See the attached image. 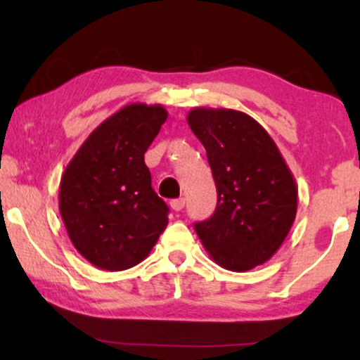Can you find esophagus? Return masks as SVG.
<instances>
[{
  "label": "esophagus",
  "instance_id": "obj_1",
  "mask_svg": "<svg viewBox=\"0 0 360 360\" xmlns=\"http://www.w3.org/2000/svg\"><path fill=\"white\" fill-rule=\"evenodd\" d=\"M170 206H172V210L181 211V210L185 208V198H175V200H172V201H170Z\"/></svg>",
  "mask_w": 360,
  "mask_h": 360
}]
</instances>
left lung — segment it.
<instances>
[{
  "mask_svg": "<svg viewBox=\"0 0 360 360\" xmlns=\"http://www.w3.org/2000/svg\"><path fill=\"white\" fill-rule=\"evenodd\" d=\"M188 126L206 149L218 191L195 231L211 259L245 272L272 257L297 216V184L269 132L234 110L195 108Z\"/></svg>",
  "mask_w": 360,
  "mask_h": 360,
  "instance_id": "left-lung-1",
  "label": "left lung"
}]
</instances>
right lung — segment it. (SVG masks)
Instances as JSON below:
<instances>
[{
    "mask_svg": "<svg viewBox=\"0 0 360 360\" xmlns=\"http://www.w3.org/2000/svg\"><path fill=\"white\" fill-rule=\"evenodd\" d=\"M164 106L132 103L88 136L60 180L58 210L75 249L117 272L142 262L169 224L144 154L167 120Z\"/></svg>",
    "mask_w": 360,
    "mask_h": 360,
    "instance_id": "right-lung-1",
    "label": "right lung"
}]
</instances>
